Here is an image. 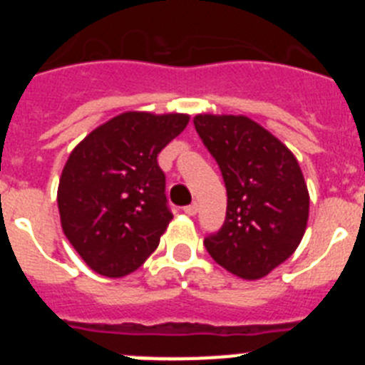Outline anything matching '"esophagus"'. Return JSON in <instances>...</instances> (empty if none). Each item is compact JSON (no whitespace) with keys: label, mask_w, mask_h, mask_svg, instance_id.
<instances>
[{"label":"esophagus","mask_w":365,"mask_h":365,"mask_svg":"<svg viewBox=\"0 0 365 365\" xmlns=\"http://www.w3.org/2000/svg\"><path fill=\"white\" fill-rule=\"evenodd\" d=\"M197 210H199L197 202H192V205L185 206V214H188V215H195L197 214Z\"/></svg>","instance_id":"34e87169"}]
</instances>
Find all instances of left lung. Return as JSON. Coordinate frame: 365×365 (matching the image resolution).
<instances>
[{
    "label": "left lung",
    "mask_w": 365,
    "mask_h": 365,
    "mask_svg": "<svg viewBox=\"0 0 365 365\" xmlns=\"http://www.w3.org/2000/svg\"><path fill=\"white\" fill-rule=\"evenodd\" d=\"M193 125L221 170L227 217L205 240L215 263L259 279L294 254L309 219V192L292 151L243 115H197Z\"/></svg>",
    "instance_id": "1"
}]
</instances>
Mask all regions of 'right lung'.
<instances>
[{
  "label": "right lung",
  "mask_w": 365,
  "mask_h": 365,
  "mask_svg": "<svg viewBox=\"0 0 365 365\" xmlns=\"http://www.w3.org/2000/svg\"><path fill=\"white\" fill-rule=\"evenodd\" d=\"M188 120L182 113H122L71 151L58 185L60 221L100 276H128L159 247L173 215L157 155Z\"/></svg>",
  "instance_id": "1"
}]
</instances>
